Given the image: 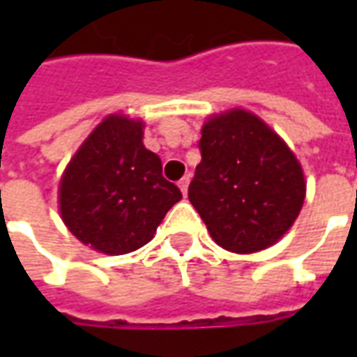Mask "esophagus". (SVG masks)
<instances>
[{"mask_svg": "<svg viewBox=\"0 0 357 357\" xmlns=\"http://www.w3.org/2000/svg\"><path fill=\"white\" fill-rule=\"evenodd\" d=\"M189 181H191V179H189V176H183V178H181L178 181V187H179V189H181V193H183V197H185V195H187V187H189Z\"/></svg>", "mask_w": 357, "mask_h": 357, "instance_id": "esophagus-1", "label": "esophagus"}]
</instances>
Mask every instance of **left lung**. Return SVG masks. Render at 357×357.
Returning <instances> with one entry per match:
<instances>
[{
    "label": "left lung",
    "instance_id": "left-lung-1",
    "mask_svg": "<svg viewBox=\"0 0 357 357\" xmlns=\"http://www.w3.org/2000/svg\"><path fill=\"white\" fill-rule=\"evenodd\" d=\"M201 133L202 158L189 201L210 237L237 255L275 245L306 197L294 153L264 120L243 109L210 116Z\"/></svg>",
    "mask_w": 357,
    "mask_h": 357
}]
</instances>
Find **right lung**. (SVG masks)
Listing matches in <instances>:
<instances>
[{"mask_svg": "<svg viewBox=\"0 0 357 357\" xmlns=\"http://www.w3.org/2000/svg\"><path fill=\"white\" fill-rule=\"evenodd\" d=\"M179 199L158 155L143 145V122L124 114H110L89 133L59 185L66 227L86 247L110 256L147 245Z\"/></svg>", "mask_w": 357, "mask_h": 357, "instance_id": "1", "label": "right lung"}]
</instances>
